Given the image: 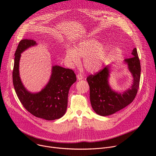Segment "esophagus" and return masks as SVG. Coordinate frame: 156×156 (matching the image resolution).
<instances>
[{"label":"esophagus","instance_id":"34e87169","mask_svg":"<svg viewBox=\"0 0 156 156\" xmlns=\"http://www.w3.org/2000/svg\"><path fill=\"white\" fill-rule=\"evenodd\" d=\"M76 76H77L78 80H82L83 78V75L82 74H81V73H78Z\"/></svg>","mask_w":156,"mask_h":156}]
</instances>
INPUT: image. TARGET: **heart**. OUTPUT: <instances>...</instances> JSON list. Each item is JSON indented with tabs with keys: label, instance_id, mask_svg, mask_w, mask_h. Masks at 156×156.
Instances as JSON below:
<instances>
[{
	"label": "heart",
	"instance_id": "obj_1",
	"mask_svg": "<svg viewBox=\"0 0 156 156\" xmlns=\"http://www.w3.org/2000/svg\"><path fill=\"white\" fill-rule=\"evenodd\" d=\"M107 54L105 46L95 39H88L79 42L74 49L66 51L65 61L70 66L78 65L80 57L84 58L83 64L89 72H96L101 69Z\"/></svg>",
	"mask_w": 156,
	"mask_h": 156
}]
</instances>
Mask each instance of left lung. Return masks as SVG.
Wrapping results in <instances>:
<instances>
[{
	"label": "left lung",
	"instance_id": "left-lung-1",
	"mask_svg": "<svg viewBox=\"0 0 156 156\" xmlns=\"http://www.w3.org/2000/svg\"><path fill=\"white\" fill-rule=\"evenodd\" d=\"M132 57L125 62L133 76L131 89L122 93L111 90L108 84L109 66H106L100 71L90 75L86 78L90 86V101L94 112L101 116L113 114L125 108L135 99L140 86L141 65L136 48L133 49Z\"/></svg>",
	"mask_w": 156,
	"mask_h": 156
}]
</instances>
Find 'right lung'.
<instances>
[{
  "instance_id": "add662e5",
  "label": "right lung",
  "mask_w": 156,
  "mask_h": 156,
  "mask_svg": "<svg viewBox=\"0 0 156 156\" xmlns=\"http://www.w3.org/2000/svg\"><path fill=\"white\" fill-rule=\"evenodd\" d=\"M35 41L24 39L20 41L15 54L13 69V83L16 94L23 107L33 115L54 120L61 118L66 112L70 86L76 81L74 72L60 66H52L51 79L43 90L38 93L28 92L19 76V62L21 53L36 45Z\"/></svg>"
}]
</instances>
